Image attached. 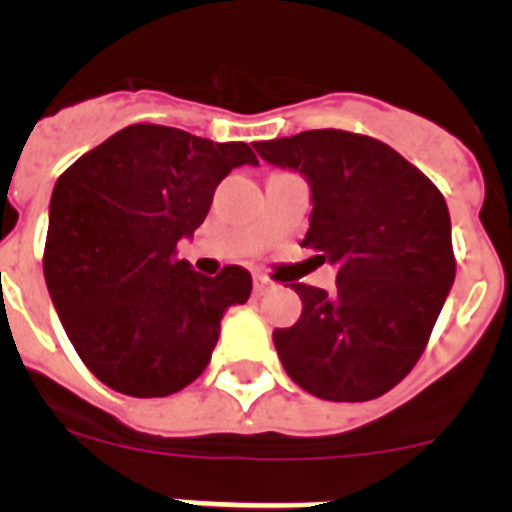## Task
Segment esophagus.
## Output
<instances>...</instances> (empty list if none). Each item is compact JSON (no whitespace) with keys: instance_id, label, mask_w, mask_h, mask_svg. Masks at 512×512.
<instances>
[{"instance_id":"1","label":"esophagus","mask_w":512,"mask_h":512,"mask_svg":"<svg viewBox=\"0 0 512 512\" xmlns=\"http://www.w3.org/2000/svg\"><path fill=\"white\" fill-rule=\"evenodd\" d=\"M269 289H274V284H271L269 279L261 277V274H256V277H253V292H256V295H266Z\"/></svg>"}]
</instances>
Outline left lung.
Wrapping results in <instances>:
<instances>
[{"instance_id":"obj_1","label":"left lung","mask_w":512,"mask_h":512,"mask_svg":"<svg viewBox=\"0 0 512 512\" xmlns=\"http://www.w3.org/2000/svg\"><path fill=\"white\" fill-rule=\"evenodd\" d=\"M310 187L302 246L338 269L336 289L292 284L302 315L274 330L284 372L330 402L390 392L415 366L454 284L443 194L395 148L346 130L253 143Z\"/></svg>"}]
</instances>
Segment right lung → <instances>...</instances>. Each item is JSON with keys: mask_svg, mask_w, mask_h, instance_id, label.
Returning a JSON list of instances; mask_svg holds the SVG:
<instances>
[{"mask_svg": "<svg viewBox=\"0 0 512 512\" xmlns=\"http://www.w3.org/2000/svg\"><path fill=\"white\" fill-rule=\"evenodd\" d=\"M246 164H259L246 143L130 125L58 176L45 284L76 354L115 392L184 390L210 364L225 310L251 297L243 266L205 277L174 256Z\"/></svg>", "mask_w": 512, "mask_h": 512, "instance_id": "obj_1", "label": "right lung"}]
</instances>
